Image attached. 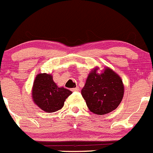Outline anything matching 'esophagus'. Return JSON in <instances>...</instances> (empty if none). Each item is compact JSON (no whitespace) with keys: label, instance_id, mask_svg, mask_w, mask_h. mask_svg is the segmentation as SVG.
<instances>
[{"label":"esophagus","instance_id":"esophagus-1","mask_svg":"<svg viewBox=\"0 0 153 153\" xmlns=\"http://www.w3.org/2000/svg\"><path fill=\"white\" fill-rule=\"evenodd\" d=\"M71 91H80V88H79V87L74 88H71Z\"/></svg>","mask_w":153,"mask_h":153}]
</instances>
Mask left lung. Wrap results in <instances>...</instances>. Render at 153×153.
I'll return each mask as SVG.
<instances>
[{
  "instance_id": "obj_1",
  "label": "left lung",
  "mask_w": 153,
  "mask_h": 153,
  "mask_svg": "<svg viewBox=\"0 0 153 153\" xmlns=\"http://www.w3.org/2000/svg\"><path fill=\"white\" fill-rule=\"evenodd\" d=\"M93 69L82 89V95L88 108L93 113L105 115L119 105L124 95L123 81L114 71L106 68L102 73Z\"/></svg>"
}]
</instances>
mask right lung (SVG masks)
Segmentation results:
<instances>
[{"label": "right lung", "instance_id": "add662e5", "mask_svg": "<svg viewBox=\"0 0 153 153\" xmlns=\"http://www.w3.org/2000/svg\"><path fill=\"white\" fill-rule=\"evenodd\" d=\"M71 93L70 90L58 87L51 75L41 73L34 79L31 95L40 108L46 112H54L63 107L65 101Z\"/></svg>", "mask_w": 153, "mask_h": 153}]
</instances>
